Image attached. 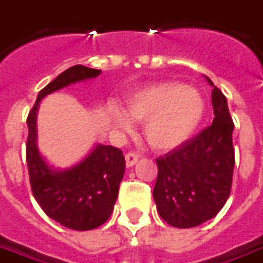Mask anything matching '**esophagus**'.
I'll list each match as a JSON object with an SVG mask.
<instances>
[{
  "label": "esophagus",
  "instance_id": "34e87169",
  "mask_svg": "<svg viewBox=\"0 0 263 263\" xmlns=\"http://www.w3.org/2000/svg\"><path fill=\"white\" fill-rule=\"evenodd\" d=\"M139 159V155L134 154V152H129V154L125 155V163L126 167H132V166L135 165Z\"/></svg>",
  "mask_w": 263,
  "mask_h": 263
}]
</instances>
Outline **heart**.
Returning a JSON list of instances; mask_svg holds the SVG:
<instances>
[{"mask_svg":"<svg viewBox=\"0 0 263 263\" xmlns=\"http://www.w3.org/2000/svg\"><path fill=\"white\" fill-rule=\"evenodd\" d=\"M205 115V101L197 88L176 81H162L132 92L124 112L111 109L117 128L131 131V121L145 122L143 137L151 148L171 151L187 142Z\"/></svg>","mask_w":263,"mask_h":263,"instance_id":"obj_1","label":"heart"}]
</instances>
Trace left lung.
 Instances as JSON below:
<instances>
[{
    "mask_svg": "<svg viewBox=\"0 0 263 263\" xmlns=\"http://www.w3.org/2000/svg\"><path fill=\"white\" fill-rule=\"evenodd\" d=\"M207 80L213 86V124L156 159L154 200L160 217L176 228H193L214 218L231 192L234 122L226 96Z\"/></svg>",
    "mask_w": 263,
    "mask_h": 263,
    "instance_id": "left-lung-1",
    "label": "left lung"
}]
</instances>
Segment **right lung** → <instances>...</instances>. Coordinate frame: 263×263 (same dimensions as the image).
I'll use <instances>...</instances> for the list:
<instances>
[{"label": "right lung", "instance_id": "1", "mask_svg": "<svg viewBox=\"0 0 263 263\" xmlns=\"http://www.w3.org/2000/svg\"><path fill=\"white\" fill-rule=\"evenodd\" d=\"M101 70L76 65L60 73L37 94L28 115L26 162L32 193L52 220L76 231L103 226L114 210L120 183L125 172L122 151L96 143L76 165L59 169L46 162L37 148L36 115L43 98L80 81L96 79Z\"/></svg>", "mask_w": 263, "mask_h": 263}]
</instances>
